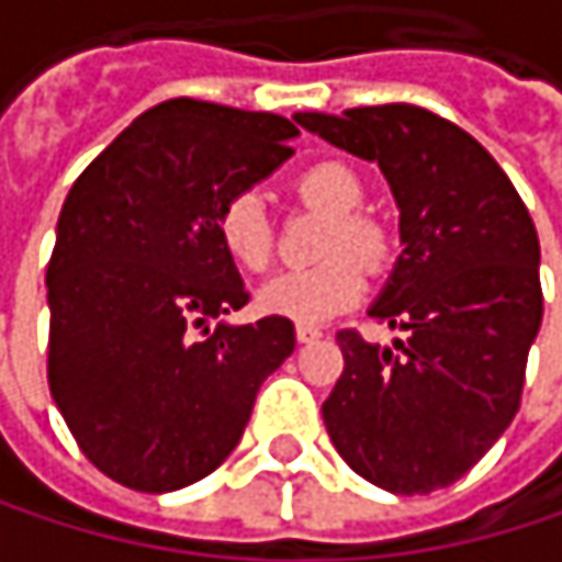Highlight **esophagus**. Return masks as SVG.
<instances>
[{
    "instance_id": "1",
    "label": "esophagus",
    "mask_w": 562,
    "mask_h": 562,
    "mask_svg": "<svg viewBox=\"0 0 562 562\" xmlns=\"http://www.w3.org/2000/svg\"><path fill=\"white\" fill-rule=\"evenodd\" d=\"M322 338V328L315 325H295V341L299 345H308V341H318Z\"/></svg>"
}]
</instances>
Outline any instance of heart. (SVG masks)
Wrapping results in <instances>:
<instances>
[{"label":"heart","mask_w":562,"mask_h":562,"mask_svg":"<svg viewBox=\"0 0 562 562\" xmlns=\"http://www.w3.org/2000/svg\"><path fill=\"white\" fill-rule=\"evenodd\" d=\"M295 194L335 214V227L325 240V260L312 270H285L260 289V305L270 315H280L299 325H318L351 305H358L368 292V270H384L391 260V237L381 221L364 214L368 191L361 175L325 159L295 175ZM217 240L224 254L247 273H263L273 263L277 231L267 211V201L257 191H237L217 207ZM355 252L358 261L348 258Z\"/></svg>","instance_id":"heart-1"}]
</instances>
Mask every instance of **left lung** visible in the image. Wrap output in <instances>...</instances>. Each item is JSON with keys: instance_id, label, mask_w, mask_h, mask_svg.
Returning a JSON list of instances; mask_svg holds the SVG:
<instances>
[{"instance_id": "8db88e82", "label": "left lung", "mask_w": 562, "mask_h": 562, "mask_svg": "<svg viewBox=\"0 0 562 562\" xmlns=\"http://www.w3.org/2000/svg\"><path fill=\"white\" fill-rule=\"evenodd\" d=\"M325 143L378 162L400 207L391 280L371 305L401 351L338 331L345 371L322 403L338 456L393 495L459 482L520 406L540 331V244L502 166L456 123L409 103L299 113Z\"/></svg>"}]
</instances>
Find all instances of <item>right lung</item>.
Instances as JSON below:
<instances>
[{"instance_id": "obj_1", "label": "right lung", "mask_w": 562, "mask_h": 562, "mask_svg": "<svg viewBox=\"0 0 562 562\" xmlns=\"http://www.w3.org/2000/svg\"><path fill=\"white\" fill-rule=\"evenodd\" d=\"M299 130L191 97L133 120L74 181L48 263V387L80 452L162 495L240 442L292 322L227 325L250 292L217 240V207L292 156Z\"/></svg>"}]
</instances>
